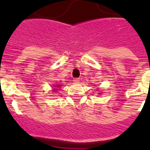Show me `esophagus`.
Instances as JSON below:
<instances>
[{
	"mask_svg": "<svg viewBox=\"0 0 150 150\" xmlns=\"http://www.w3.org/2000/svg\"><path fill=\"white\" fill-rule=\"evenodd\" d=\"M73 82H75V83H77V82H79V79H78V78H75V79H73Z\"/></svg>",
	"mask_w": 150,
	"mask_h": 150,
	"instance_id": "1",
	"label": "esophagus"
}]
</instances>
